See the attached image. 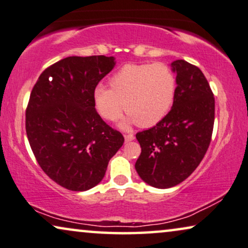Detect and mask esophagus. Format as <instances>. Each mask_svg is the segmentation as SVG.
I'll list each match as a JSON object with an SVG mask.
<instances>
[{
    "instance_id": "obj_1",
    "label": "esophagus",
    "mask_w": 248,
    "mask_h": 248,
    "mask_svg": "<svg viewBox=\"0 0 248 248\" xmlns=\"http://www.w3.org/2000/svg\"><path fill=\"white\" fill-rule=\"evenodd\" d=\"M135 140V136L133 134H128V135H124V140H126V143H128V141H131Z\"/></svg>"
}]
</instances>
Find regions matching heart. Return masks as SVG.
<instances>
[{
    "label": "heart",
    "mask_w": 248,
    "mask_h": 248,
    "mask_svg": "<svg viewBox=\"0 0 248 248\" xmlns=\"http://www.w3.org/2000/svg\"><path fill=\"white\" fill-rule=\"evenodd\" d=\"M110 88L97 86L93 101L98 114L108 121H117L122 112L128 113L122 127L137 124L152 127L172 108L177 80L169 65L156 63L124 64L108 80Z\"/></svg>",
    "instance_id": "1"
}]
</instances>
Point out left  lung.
<instances>
[{
	"label": "left lung",
	"mask_w": 248,
	"mask_h": 248,
	"mask_svg": "<svg viewBox=\"0 0 248 248\" xmlns=\"http://www.w3.org/2000/svg\"><path fill=\"white\" fill-rule=\"evenodd\" d=\"M176 97L156 126L136 134L141 153L135 168L145 183L170 188L187 179L203 160L212 137L214 97L205 76L185 60L171 63Z\"/></svg>",
	"instance_id": "obj_1"
}]
</instances>
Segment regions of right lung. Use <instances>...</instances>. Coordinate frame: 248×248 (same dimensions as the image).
I'll list each match as a JSON object with an SVG mask.
<instances>
[{"label":"right lung","mask_w":248,"mask_h":248,"mask_svg":"<svg viewBox=\"0 0 248 248\" xmlns=\"http://www.w3.org/2000/svg\"><path fill=\"white\" fill-rule=\"evenodd\" d=\"M114 60L104 55L62 59L42 72L31 93L26 133L31 151L42 170L69 190L96 186L124 141L100 117L93 101Z\"/></svg>","instance_id":"add662e5"}]
</instances>
